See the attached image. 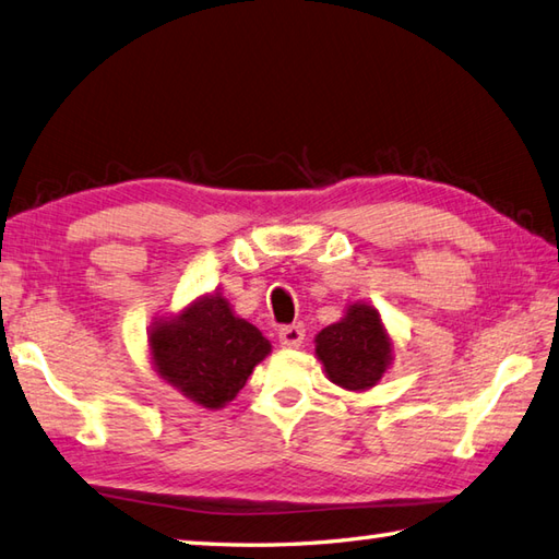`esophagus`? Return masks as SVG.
Segmentation results:
<instances>
[{
	"label": "esophagus",
	"instance_id": "34e87169",
	"mask_svg": "<svg viewBox=\"0 0 559 559\" xmlns=\"http://www.w3.org/2000/svg\"><path fill=\"white\" fill-rule=\"evenodd\" d=\"M304 337H306V332L299 325H287L280 330V344L284 346V349H299V346L304 344Z\"/></svg>",
	"mask_w": 559,
	"mask_h": 559
}]
</instances>
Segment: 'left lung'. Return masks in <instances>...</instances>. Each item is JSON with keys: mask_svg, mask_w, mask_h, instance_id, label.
<instances>
[{"mask_svg": "<svg viewBox=\"0 0 559 559\" xmlns=\"http://www.w3.org/2000/svg\"><path fill=\"white\" fill-rule=\"evenodd\" d=\"M316 356L334 384L346 392H366L390 370L394 342L378 308L354 301L337 322L316 334Z\"/></svg>", "mask_w": 559, "mask_h": 559, "instance_id": "8db88e82", "label": "left lung"}]
</instances>
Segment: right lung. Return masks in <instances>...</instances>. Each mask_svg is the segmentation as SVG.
<instances>
[{
	"label": "right lung",
	"instance_id": "add662e5",
	"mask_svg": "<svg viewBox=\"0 0 559 559\" xmlns=\"http://www.w3.org/2000/svg\"><path fill=\"white\" fill-rule=\"evenodd\" d=\"M270 352L263 332L234 313L217 292L155 318L147 330L155 373L210 412L225 408Z\"/></svg>",
	"mask_w": 559,
	"mask_h": 559
}]
</instances>
